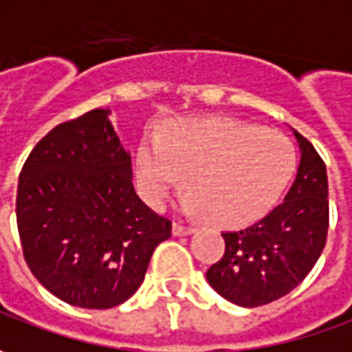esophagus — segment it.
I'll return each mask as SVG.
<instances>
[{
  "instance_id": "obj_1",
  "label": "esophagus",
  "mask_w": 352,
  "mask_h": 352,
  "mask_svg": "<svg viewBox=\"0 0 352 352\" xmlns=\"http://www.w3.org/2000/svg\"><path fill=\"white\" fill-rule=\"evenodd\" d=\"M191 232H195L192 226H185V224H181V222H173V234H175V236H187V234H191Z\"/></svg>"
}]
</instances>
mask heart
Listing matches in <instances>:
<instances>
[{
    "label": "heart",
    "instance_id": "obj_1",
    "mask_svg": "<svg viewBox=\"0 0 352 352\" xmlns=\"http://www.w3.org/2000/svg\"><path fill=\"white\" fill-rule=\"evenodd\" d=\"M294 144L274 130L226 118L187 120L138 151L135 179L151 206H163L187 177L185 208L221 226L264 217L296 173Z\"/></svg>",
    "mask_w": 352,
    "mask_h": 352
}]
</instances>
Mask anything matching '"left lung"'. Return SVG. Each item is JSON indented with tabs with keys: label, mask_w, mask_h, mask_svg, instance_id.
Masks as SVG:
<instances>
[{
	"label": "left lung",
	"mask_w": 352,
	"mask_h": 352,
	"mask_svg": "<svg viewBox=\"0 0 352 352\" xmlns=\"http://www.w3.org/2000/svg\"><path fill=\"white\" fill-rule=\"evenodd\" d=\"M299 146L296 181L282 205L238 232H224V254L206 270L210 287L240 307L283 298L303 282L325 248L327 169L315 147L294 130Z\"/></svg>",
	"instance_id": "obj_1"
}]
</instances>
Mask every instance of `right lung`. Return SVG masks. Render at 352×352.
I'll list each match as a JSON object with an SVG mask.
<instances>
[{"label":"right lung","mask_w":352,"mask_h":352,"mask_svg":"<svg viewBox=\"0 0 352 352\" xmlns=\"http://www.w3.org/2000/svg\"><path fill=\"white\" fill-rule=\"evenodd\" d=\"M110 110L58 124L25 161L17 228L25 262L53 296L85 309H110L146 278L171 221L135 195L131 155Z\"/></svg>","instance_id":"right-lung-1"}]
</instances>
